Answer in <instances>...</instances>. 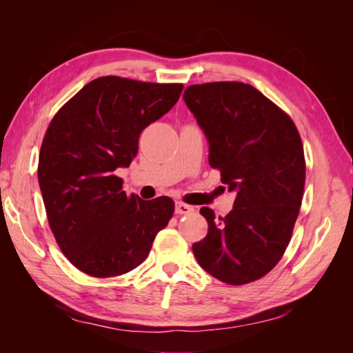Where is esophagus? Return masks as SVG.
Here are the masks:
<instances>
[{
    "label": "esophagus",
    "instance_id": "obj_1",
    "mask_svg": "<svg viewBox=\"0 0 353 353\" xmlns=\"http://www.w3.org/2000/svg\"><path fill=\"white\" fill-rule=\"evenodd\" d=\"M193 210H194V208H193V206L185 205V203L176 201V205H175V212L178 213V215H188V213H191Z\"/></svg>",
    "mask_w": 353,
    "mask_h": 353
}]
</instances>
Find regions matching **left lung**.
Wrapping results in <instances>:
<instances>
[{
	"label": "left lung",
	"instance_id": "obj_1",
	"mask_svg": "<svg viewBox=\"0 0 353 353\" xmlns=\"http://www.w3.org/2000/svg\"><path fill=\"white\" fill-rule=\"evenodd\" d=\"M183 99L209 143V165L237 193L225 218L200 209L209 228L193 253L223 283L259 280L281 259L302 205L301 135L290 117L249 83L191 85Z\"/></svg>",
	"mask_w": 353,
	"mask_h": 353
}]
</instances>
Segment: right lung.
<instances>
[{"label": "right lung", "instance_id": "right-lung-1", "mask_svg": "<svg viewBox=\"0 0 353 353\" xmlns=\"http://www.w3.org/2000/svg\"><path fill=\"white\" fill-rule=\"evenodd\" d=\"M183 85L119 77L91 81L52 117L41 145L38 181L50 228L82 272H130L172 218L166 196H128L116 176L138 153V138L178 101Z\"/></svg>", "mask_w": 353, "mask_h": 353}]
</instances>
